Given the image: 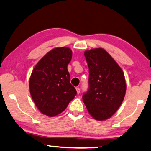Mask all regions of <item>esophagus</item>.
Wrapping results in <instances>:
<instances>
[{
    "label": "esophagus",
    "instance_id": "1",
    "mask_svg": "<svg viewBox=\"0 0 151 151\" xmlns=\"http://www.w3.org/2000/svg\"><path fill=\"white\" fill-rule=\"evenodd\" d=\"M76 90H77V94H79L80 93V88H76Z\"/></svg>",
    "mask_w": 151,
    "mask_h": 151
}]
</instances>
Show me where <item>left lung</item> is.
I'll return each mask as SVG.
<instances>
[{"label": "left lung", "mask_w": 151, "mask_h": 151, "mask_svg": "<svg viewBox=\"0 0 151 151\" xmlns=\"http://www.w3.org/2000/svg\"><path fill=\"white\" fill-rule=\"evenodd\" d=\"M89 68V89L82 96L88 112L98 121L106 120L119 109L126 94L123 70L103 48L84 52Z\"/></svg>", "instance_id": "8db88e82"}]
</instances>
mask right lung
<instances>
[{"label": "right lung", "mask_w": 151, "mask_h": 151, "mask_svg": "<svg viewBox=\"0 0 151 151\" xmlns=\"http://www.w3.org/2000/svg\"><path fill=\"white\" fill-rule=\"evenodd\" d=\"M72 52L68 47H56L37 63L29 78L31 96L39 111L55 116L65 110L77 94L70 83L68 65Z\"/></svg>", "instance_id": "1"}]
</instances>
